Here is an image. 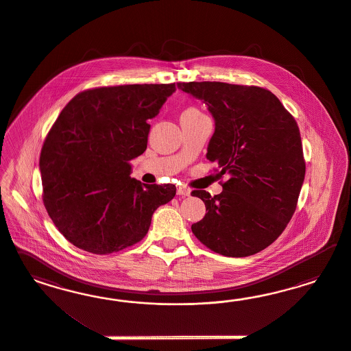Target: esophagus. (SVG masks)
Here are the masks:
<instances>
[{"label":"esophagus","mask_w":351,"mask_h":351,"mask_svg":"<svg viewBox=\"0 0 351 351\" xmlns=\"http://www.w3.org/2000/svg\"><path fill=\"white\" fill-rule=\"evenodd\" d=\"M178 195H184V197H188V195H191V189L189 188H186L185 185H179L178 186Z\"/></svg>","instance_id":"1"}]
</instances>
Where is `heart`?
Instances as JSON below:
<instances>
[{"label": "heart", "instance_id": "obj_1", "mask_svg": "<svg viewBox=\"0 0 351 351\" xmlns=\"http://www.w3.org/2000/svg\"><path fill=\"white\" fill-rule=\"evenodd\" d=\"M184 113H186V114H197V113H199V112H198V109H195V108H188Z\"/></svg>", "mask_w": 351, "mask_h": 351}]
</instances>
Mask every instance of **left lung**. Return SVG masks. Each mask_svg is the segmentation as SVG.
Segmentation results:
<instances>
[{
	"instance_id": "1",
	"label": "left lung",
	"mask_w": 351,
	"mask_h": 351,
	"mask_svg": "<svg viewBox=\"0 0 351 351\" xmlns=\"http://www.w3.org/2000/svg\"><path fill=\"white\" fill-rule=\"evenodd\" d=\"M215 119L207 160L226 173L223 191H193L207 213L191 232L228 257L255 255L283 233L298 206L305 160L298 122L273 93L257 86L179 82Z\"/></svg>"
}]
</instances>
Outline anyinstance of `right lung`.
Listing matches in <instances>:
<instances>
[{"label": "right lung", "instance_id": "1", "mask_svg": "<svg viewBox=\"0 0 351 351\" xmlns=\"http://www.w3.org/2000/svg\"><path fill=\"white\" fill-rule=\"evenodd\" d=\"M175 84L97 87L64 106L45 138L40 171L43 203L75 247L108 255L140 242L154 211L176 194L173 184L131 179V160L148 144Z\"/></svg>", "mask_w": 351, "mask_h": 351}]
</instances>
